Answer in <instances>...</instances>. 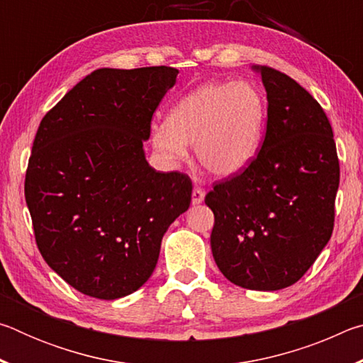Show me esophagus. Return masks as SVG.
Returning <instances> with one entry per match:
<instances>
[{
	"label": "esophagus",
	"mask_w": 363,
	"mask_h": 363,
	"mask_svg": "<svg viewBox=\"0 0 363 363\" xmlns=\"http://www.w3.org/2000/svg\"><path fill=\"white\" fill-rule=\"evenodd\" d=\"M203 199H205V190L201 187H195L192 190V203L199 205V203H201V201H203Z\"/></svg>",
	"instance_id": "esophagus-1"
}]
</instances>
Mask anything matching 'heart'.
Instances as JSON below:
<instances>
[{
    "label": "heart",
    "mask_w": 363,
    "mask_h": 363,
    "mask_svg": "<svg viewBox=\"0 0 363 363\" xmlns=\"http://www.w3.org/2000/svg\"><path fill=\"white\" fill-rule=\"evenodd\" d=\"M266 116V97L256 84L206 83L171 110L168 128H153L152 143L160 155L173 163L187 158L186 147H195L206 171L230 176L256 155Z\"/></svg>",
    "instance_id": "obj_1"
}]
</instances>
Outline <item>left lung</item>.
<instances>
[{"label":"left lung","mask_w":363,"mask_h":363,"mask_svg":"<svg viewBox=\"0 0 363 363\" xmlns=\"http://www.w3.org/2000/svg\"><path fill=\"white\" fill-rule=\"evenodd\" d=\"M267 125L247 168L216 182L211 251L227 280L275 291L303 277L328 243L340 186L333 130L314 97L285 73L261 65Z\"/></svg>","instance_id":"8db88e82"}]
</instances>
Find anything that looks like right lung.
<instances>
[{"label":"right lung","mask_w":363,"mask_h":363,"mask_svg":"<svg viewBox=\"0 0 363 363\" xmlns=\"http://www.w3.org/2000/svg\"><path fill=\"white\" fill-rule=\"evenodd\" d=\"M173 67L99 69L43 116L26 200L43 259L79 293L116 299L143 286L192 181L144 157L152 116L176 83Z\"/></svg>","instance_id":"obj_1"}]
</instances>
